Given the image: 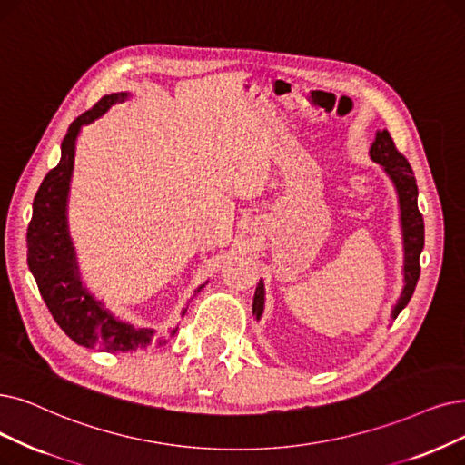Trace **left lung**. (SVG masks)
<instances>
[{
  "label": "left lung",
  "instance_id": "8db88e82",
  "mask_svg": "<svg viewBox=\"0 0 465 465\" xmlns=\"http://www.w3.org/2000/svg\"><path fill=\"white\" fill-rule=\"evenodd\" d=\"M370 158L380 163L387 177L391 179L397 200H399V212H401V232H402V252H404V265H402V292L391 311V319L395 321L399 312L408 305L411 297L416 290L418 278H420V253L423 250V217L418 210V184L412 173L411 163L397 151V146L389 135L387 129H378L376 139L370 146ZM265 311V284L259 281L252 314L262 321Z\"/></svg>",
  "mask_w": 465,
  "mask_h": 465
}]
</instances>
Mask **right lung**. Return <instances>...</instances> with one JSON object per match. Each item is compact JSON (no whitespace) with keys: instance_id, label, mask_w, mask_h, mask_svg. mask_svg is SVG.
<instances>
[{"instance_id":"1","label":"right lung","mask_w":465,"mask_h":465,"mask_svg":"<svg viewBox=\"0 0 465 465\" xmlns=\"http://www.w3.org/2000/svg\"><path fill=\"white\" fill-rule=\"evenodd\" d=\"M132 97L120 91L104 95L95 106L74 120L61 144V160L42 181L32 203L28 225V267L54 322L78 345L110 352H143L163 345L153 328L135 326L106 309L82 282L76 248L68 231V194L82 127L101 118L106 110ZM208 281L200 284L198 293Z\"/></svg>"}]
</instances>
